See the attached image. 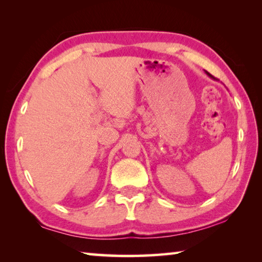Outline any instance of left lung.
I'll use <instances>...</instances> for the list:
<instances>
[{
    "mask_svg": "<svg viewBox=\"0 0 262 262\" xmlns=\"http://www.w3.org/2000/svg\"><path fill=\"white\" fill-rule=\"evenodd\" d=\"M206 74H207V75H208V76H209L210 78H212V79H214V77H212V76H211V75H210L209 73H208V72H206Z\"/></svg>",
    "mask_w": 262,
    "mask_h": 262,
    "instance_id": "8db88e82",
    "label": "left lung"
}]
</instances>
